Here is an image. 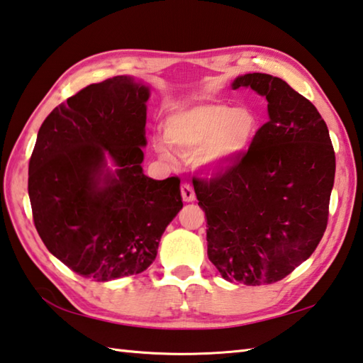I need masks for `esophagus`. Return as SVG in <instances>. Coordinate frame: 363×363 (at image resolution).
Here are the masks:
<instances>
[{
    "label": "esophagus",
    "instance_id": "esophagus-1",
    "mask_svg": "<svg viewBox=\"0 0 363 363\" xmlns=\"http://www.w3.org/2000/svg\"><path fill=\"white\" fill-rule=\"evenodd\" d=\"M181 195H182V200L186 203H191L195 200V191L189 182H184L181 186Z\"/></svg>",
    "mask_w": 363,
    "mask_h": 363
}]
</instances>
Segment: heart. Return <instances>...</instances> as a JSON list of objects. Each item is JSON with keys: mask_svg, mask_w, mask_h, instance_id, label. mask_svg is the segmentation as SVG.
I'll return each instance as SVG.
<instances>
[{"mask_svg": "<svg viewBox=\"0 0 363 363\" xmlns=\"http://www.w3.org/2000/svg\"><path fill=\"white\" fill-rule=\"evenodd\" d=\"M258 130V116L247 108L220 102L198 104L173 113L163 123L165 138L184 157H195L201 172L212 174L230 168L242 155ZM157 152L169 157L167 146L154 141Z\"/></svg>", "mask_w": 363, "mask_h": 363, "instance_id": "heart-1", "label": "heart"}]
</instances>
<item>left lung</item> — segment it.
Instances as JSON below:
<instances>
[{
  "label": "left lung",
  "mask_w": 363,
  "mask_h": 363,
  "mask_svg": "<svg viewBox=\"0 0 363 363\" xmlns=\"http://www.w3.org/2000/svg\"><path fill=\"white\" fill-rule=\"evenodd\" d=\"M231 88L266 97L269 121L238 163L194 187L208 220V257L220 275L271 285L308 259L323 238L335 152L316 106L281 78L245 74Z\"/></svg>",
  "instance_id": "8db88e82"
}]
</instances>
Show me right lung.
<instances>
[{
  "mask_svg": "<svg viewBox=\"0 0 363 363\" xmlns=\"http://www.w3.org/2000/svg\"><path fill=\"white\" fill-rule=\"evenodd\" d=\"M149 94L143 80L113 77L69 97L39 129L28 168L35 230L84 279L146 271L182 209L179 177L155 181L141 167Z\"/></svg>",
  "mask_w": 363,
  "mask_h": 363,
  "instance_id": "add662e5",
  "label": "right lung"
}]
</instances>
